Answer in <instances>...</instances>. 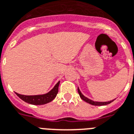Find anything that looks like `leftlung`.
I'll use <instances>...</instances> for the list:
<instances>
[{"label": "left lung", "mask_w": 134, "mask_h": 134, "mask_svg": "<svg viewBox=\"0 0 134 134\" xmlns=\"http://www.w3.org/2000/svg\"><path fill=\"white\" fill-rule=\"evenodd\" d=\"M78 93H79V95H80V97L81 98V99H82L83 100L85 101L86 103H89V104H91L92 105H95V106H102V105H108L109 103H111V102L114 100H112L108 101V102H96V101H93L92 100H90L88 98L85 97L83 94H82L81 92H80V90H79V88L78 87Z\"/></svg>", "instance_id": "1"}]
</instances>
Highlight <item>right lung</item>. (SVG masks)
<instances>
[{
    "label": "right lung",
    "instance_id": "right-lung-1",
    "mask_svg": "<svg viewBox=\"0 0 134 134\" xmlns=\"http://www.w3.org/2000/svg\"><path fill=\"white\" fill-rule=\"evenodd\" d=\"M59 84L60 81H58L50 92L45 93V94H42V95L25 96L21 95V94H19L18 93H16L18 97L20 98V99H22L23 101H25V103L35 105H44V104L50 103L51 101L53 100L56 98L58 92Z\"/></svg>",
    "mask_w": 134,
    "mask_h": 134
}]
</instances>
